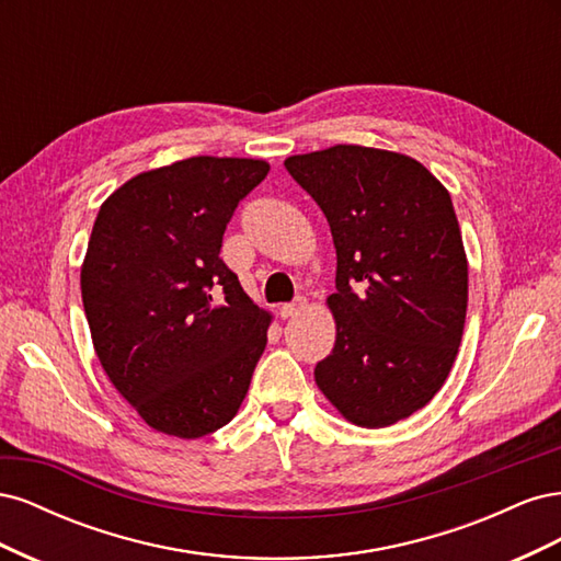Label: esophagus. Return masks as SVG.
Instances as JSON below:
<instances>
[{
	"label": "esophagus",
	"mask_w": 561,
	"mask_h": 561,
	"mask_svg": "<svg viewBox=\"0 0 561 561\" xmlns=\"http://www.w3.org/2000/svg\"><path fill=\"white\" fill-rule=\"evenodd\" d=\"M304 309H307V299H295L293 304H283V307L278 309V313H280V318L285 320V318H295V316H299Z\"/></svg>",
	"instance_id": "1"
}]
</instances>
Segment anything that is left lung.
<instances>
[{"label":"left lung","mask_w":561,"mask_h":561,"mask_svg":"<svg viewBox=\"0 0 561 561\" xmlns=\"http://www.w3.org/2000/svg\"><path fill=\"white\" fill-rule=\"evenodd\" d=\"M285 168L336 248V342L316 365L318 388L355 426L412 416L443 388L466 325L468 260L449 192L416 159L360 145Z\"/></svg>","instance_id":"left-lung-1"}]
</instances>
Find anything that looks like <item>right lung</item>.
I'll use <instances>...</instances> for the list:
<instances>
[{"mask_svg": "<svg viewBox=\"0 0 561 561\" xmlns=\"http://www.w3.org/2000/svg\"><path fill=\"white\" fill-rule=\"evenodd\" d=\"M262 159L192 157L130 178L100 206L81 299L105 375L147 426L196 439L239 412L271 313L219 260Z\"/></svg>", "mask_w": 561, "mask_h": 561, "instance_id": "add662e5", "label": "right lung"}]
</instances>
